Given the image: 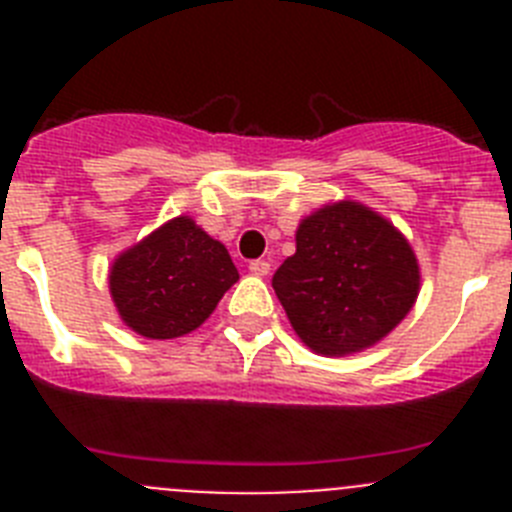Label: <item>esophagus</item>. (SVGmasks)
I'll use <instances>...</instances> for the list:
<instances>
[{
  "instance_id": "1",
  "label": "esophagus",
  "mask_w": 512,
  "mask_h": 512,
  "mask_svg": "<svg viewBox=\"0 0 512 512\" xmlns=\"http://www.w3.org/2000/svg\"><path fill=\"white\" fill-rule=\"evenodd\" d=\"M248 269H251V274H256V277H266L271 271V264L266 259H256L248 264Z\"/></svg>"
}]
</instances>
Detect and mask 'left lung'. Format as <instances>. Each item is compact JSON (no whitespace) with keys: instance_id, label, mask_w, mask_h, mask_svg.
Returning a JSON list of instances; mask_svg holds the SVG:
<instances>
[{"instance_id":"8db88e82","label":"left lung","mask_w":512,"mask_h":512,"mask_svg":"<svg viewBox=\"0 0 512 512\" xmlns=\"http://www.w3.org/2000/svg\"><path fill=\"white\" fill-rule=\"evenodd\" d=\"M297 251L271 284L310 351L348 356L377 346L413 310L420 266L395 225L354 200L302 217Z\"/></svg>"}]
</instances>
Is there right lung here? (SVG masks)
I'll return each mask as SVG.
<instances>
[{"mask_svg": "<svg viewBox=\"0 0 512 512\" xmlns=\"http://www.w3.org/2000/svg\"><path fill=\"white\" fill-rule=\"evenodd\" d=\"M238 282L228 248L189 215L148 233L112 261L110 295L122 323L153 341L187 336Z\"/></svg>", "mask_w": 512, "mask_h": 512, "instance_id": "right-lung-1", "label": "right lung"}]
</instances>
